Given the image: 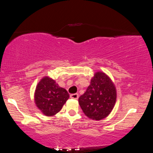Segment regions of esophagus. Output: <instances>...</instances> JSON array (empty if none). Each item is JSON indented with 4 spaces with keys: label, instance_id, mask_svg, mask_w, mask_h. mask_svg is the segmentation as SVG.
Listing matches in <instances>:
<instances>
[{
    "label": "esophagus",
    "instance_id": "1",
    "mask_svg": "<svg viewBox=\"0 0 153 153\" xmlns=\"http://www.w3.org/2000/svg\"><path fill=\"white\" fill-rule=\"evenodd\" d=\"M70 97L72 99H74V100H77L79 98V94L78 93H74V94H71L70 95Z\"/></svg>",
    "mask_w": 153,
    "mask_h": 153
}]
</instances>
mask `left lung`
Wrapping results in <instances>:
<instances>
[{
  "instance_id": "obj_1",
  "label": "left lung",
  "mask_w": 153,
  "mask_h": 153,
  "mask_svg": "<svg viewBox=\"0 0 153 153\" xmlns=\"http://www.w3.org/2000/svg\"><path fill=\"white\" fill-rule=\"evenodd\" d=\"M116 100V88L109 77L97 72L86 91L79 98L81 109L88 118L100 120L111 111Z\"/></svg>"
}]
</instances>
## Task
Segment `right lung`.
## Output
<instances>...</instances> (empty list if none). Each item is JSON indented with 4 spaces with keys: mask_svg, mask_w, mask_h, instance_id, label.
Masks as SVG:
<instances>
[{
    "mask_svg": "<svg viewBox=\"0 0 153 153\" xmlns=\"http://www.w3.org/2000/svg\"><path fill=\"white\" fill-rule=\"evenodd\" d=\"M70 95L53 79L46 76L38 83L35 93V104L45 116H51L61 109Z\"/></svg>",
    "mask_w": 153,
    "mask_h": 153,
    "instance_id": "right-lung-1",
    "label": "right lung"
}]
</instances>
